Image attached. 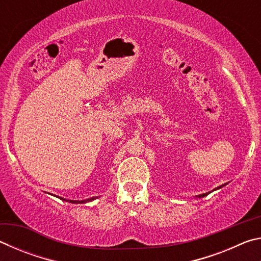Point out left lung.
<instances>
[{
	"label": "left lung",
	"instance_id": "left-lung-1",
	"mask_svg": "<svg viewBox=\"0 0 261 261\" xmlns=\"http://www.w3.org/2000/svg\"><path fill=\"white\" fill-rule=\"evenodd\" d=\"M224 185H227V183H226V184H223V185H220V187L216 188V190H218V189H221V188H222V187H224ZM207 194H208V192H207V193H202V194H199V196H198V197H199V198H202V197L207 196Z\"/></svg>",
	"mask_w": 261,
	"mask_h": 261
}]
</instances>
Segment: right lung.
<instances>
[{"instance_id":"1","label":"right lung","mask_w":261,"mask_h":261,"mask_svg":"<svg viewBox=\"0 0 261 261\" xmlns=\"http://www.w3.org/2000/svg\"><path fill=\"white\" fill-rule=\"evenodd\" d=\"M60 198V197H59ZM98 198V197H96ZM60 199H62V200H65V201H68V202H72V204H85V202H88V201H92V200H94L95 199V197H93V198H90V199H86V200H69V199H64V198H60Z\"/></svg>"}]
</instances>
